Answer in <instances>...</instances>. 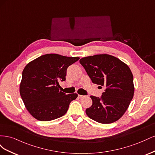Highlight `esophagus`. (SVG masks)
Listing matches in <instances>:
<instances>
[{"label":"esophagus","instance_id":"obj_1","mask_svg":"<svg viewBox=\"0 0 155 155\" xmlns=\"http://www.w3.org/2000/svg\"><path fill=\"white\" fill-rule=\"evenodd\" d=\"M78 97L81 99V98H83V97H85V96H82V95H79H79H78Z\"/></svg>","mask_w":155,"mask_h":155}]
</instances>
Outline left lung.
<instances>
[{"label": "left lung", "instance_id": "left-lung-1", "mask_svg": "<svg viewBox=\"0 0 155 155\" xmlns=\"http://www.w3.org/2000/svg\"><path fill=\"white\" fill-rule=\"evenodd\" d=\"M79 63L92 83L105 88L100 98L91 96L92 105L86 109L87 115L100 124L118 120L127 110L134 92L133 76L128 65L109 54L88 56Z\"/></svg>", "mask_w": 155, "mask_h": 155}]
</instances>
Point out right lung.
<instances>
[{
    "label": "right lung",
    "instance_id": "obj_1",
    "mask_svg": "<svg viewBox=\"0 0 155 155\" xmlns=\"http://www.w3.org/2000/svg\"><path fill=\"white\" fill-rule=\"evenodd\" d=\"M79 59L48 54L28 63L22 71L20 94L30 114L39 121H51L67 113L76 93L66 94L59 90V81H65L67 70Z\"/></svg>",
    "mask_w": 155,
    "mask_h": 155
}]
</instances>
